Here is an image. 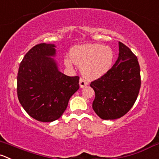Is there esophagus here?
Instances as JSON below:
<instances>
[{
  "label": "esophagus",
  "instance_id": "34e87169",
  "mask_svg": "<svg viewBox=\"0 0 159 159\" xmlns=\"http://www.w3.org/2000/svg\"><path fill=\"white\" fill-rule=\"evenodd\" d=\"M79 85H80V88H84L88 85V82L85 81V80L83 79V78H80Z\"/></svg>",
  "mask_w": 159,
  "mask_h": 159
}]
</instances>
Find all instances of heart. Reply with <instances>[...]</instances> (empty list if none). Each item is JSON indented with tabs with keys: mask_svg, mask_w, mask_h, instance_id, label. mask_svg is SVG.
<instances>
[{
	"mask_svg": "<svg viewBox=\"0 0 159 159\" xmlns=\"http://www.w3.org/2000/svg\"><path fill=\"white\" fill-rule=\"evenodd\" d=\"M70 59L64 60L67 67L72 62L81 67L83 76L90 80L102 78L112 68L114 62L113 50L101 44H84L70 50Z\"/></svg>",
	"mask_w": 159,
	"mask_h": 159,
	"instance_id": "obj_1",
	"label": "heart"
}]
</instances>
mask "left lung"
Returning <instances> with one entry per match:
<instances>
[{
  "label": "left lung",
  "mask_w": 159,
  "mask_h": 159,
  "mask_svg": "<svg viewBox=\"0 0 159 159\" xmlns=\"http://www.w3.org/2000/svg\"><path fill=\"white\" fill-rule=\"evenodd\" d=\"M95 92L92 109L102 120H116L125 115L134 104L141 75L138 58L119 42V57L107 74L91 83Z\"/></svg>",
  "instance_id": "left-lung-1"
}]
</instances>
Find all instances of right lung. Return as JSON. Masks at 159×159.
Segmentation results:
<instances>
[{"mask_svg": "<svg viewBox=\"0 0 159 159\" xmlns=\"http://www.w3.org/2000/svg\"><path fill=\"white\" fill-rule=\"evenodd\" d=\"M56 46L40 43L32 47L19 65L17 93L25 112L41 122H53L62 116L69 99L79 89V77L61 72Z\"/></svg>", "mask_w": 159, "mask_h": 159, "instance_id": "add662e5", "label": "right lung"}]
</instances>
